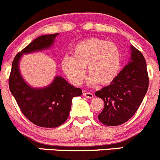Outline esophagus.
<instances>
[{
  "instance_id": "obj_1",
  "label": "esophagus",
  "mask_w": 160,
  "mask_h": 160,
  "mask_svg": "<svg viewBox=\"0 0 160 160\" xmlns=\"http://www.w3.org/2000/svg\"><path fill=\"white\" fill-rule=\"evenodd\" d=\"M84 96H85V97L88 98V99H92V98H93V94L92 92H85L83 93Z\"/></svg>"
}]
</instances>
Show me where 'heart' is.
I'll use <instances>...</instances> for the list:
<instances>
[{"label":"heart","instance_id":"b5f03b06","mask_svg":"<svg viewBox=\"0 0 160 160\" xmlns=\"http://www.w3.org/2000/svg\"><path fill=\"white\" fill-rule=\"evenodd\" d=\"M63 71L75 85H80L86 75L89 85H107L118 76L121 53L115 43L90 38L75 46L73 55L66 54L61 61Z\"/></svg>","mask_w":160,"mask_h":160}]
</instances>
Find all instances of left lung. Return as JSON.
Instances as JSON below:
<instances>
[{
    "instance_id": "left-lung-1",
    "label": "left lung",
    "mask_w": 160,
    "mask_h": 160,
    "mask_svg": "<svg viewBox=\"0 0 160 160\" xmlns=\"http://www.w3.org/2000/svg\"><path fill=\"white\" fill-rule=\"evenodd\" d=\"M131 59L114 80L95 95L104 101L98 115L101 123L117 126L128 121L140 107L148 88L146 62L142 53L131 46Z\"/></svg>"
}]
</instances>
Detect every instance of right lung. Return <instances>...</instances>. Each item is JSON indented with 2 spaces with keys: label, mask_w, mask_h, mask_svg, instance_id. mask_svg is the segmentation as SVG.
I'll return each mask as SVG.
<instances>
[{
  "label": "right lung",
  "mask_w": 160,
  "mask_h": 160,
  "mask_svg": "<svg viewBox=\"0 0 160 160\" xmlns=\"http://www.w3.org/2000/svg\"><path fill=\"white\" fill-rule=\"evenodd\" d=\"M58 35L39 36L17 53L9 76V88L22 113L32 123L42 128H57L64 124L69 116L72 99L81 96L82 91L61 76L55 77L53 82L45 88H32L22 77L18 64L23 53L51 47Z\"/></svg>",
  "instance_id": "right-lung-1"
}]
</instances>
